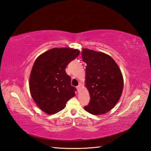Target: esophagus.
I'll list each match as a JSON object with an SVG mask.
<instances>
[{"mask_svg": "<svg viewBox=\"0 0 151 151\" xmlns=\"http://www.w3.org/2000/svg\"><path fill=\"white\" fill-rule=\"evenodd\" d=\"M81 84H80L78 86H77V88H76V89H77V91H78V92H79L80 91V90H81Z\"/></svg>", "mask_w": 151, "mask_h": 151, "instance_id": "obj_1", "label": "esophagus"}]
</instances>
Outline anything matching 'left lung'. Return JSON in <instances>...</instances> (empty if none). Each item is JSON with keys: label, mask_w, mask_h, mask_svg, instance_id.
<instances>
[{"label": "left lung", "mask_w": 151, "mask_h": 151, "mask_svg": "<svg viewBox=\"0 0 151 151\" xmlns=\"http://www.w3.org/2000/svg\"><path fill=\"white\" fill-rule=\"evenodd\" d=\"M82 58L86 63V87L90 96L84 110L95 115L104 114L116 105L122 95L121 69L115 60L104 52L83 49Z\"/></svg>", "instance_id": "obj_1"}]
</instances>
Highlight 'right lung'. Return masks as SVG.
Returning a JSON list of instances; mask_svg holds the SVG:
<instances>
[{"label": "right lung", "mask_w": 151, "mask_h": 151, "mask_svg": "<svg viewBox=\"0 0 151 151\" xmlns=\"http://www.w3.org/2000/svg\"><path fill=\"white\" fill-rule=\"evenodd\" d=\"M80 54L73 48H53L38 56L32 69L29 88L34 101L49 115L56 114L75 97L66 66Z\"/></svg>", "instance_id": "add662e5"}]
</instances>
